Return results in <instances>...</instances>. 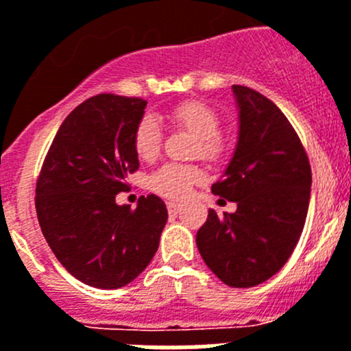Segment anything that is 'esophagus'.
Here are the masks:
<instances>
[{"label": "esophagus", "mask_w": 351, "mask_h": 351, "mask_svg": "<svg viewBox=\"0 0 351 351\" xmlns=\"http://www.w3.org/2000/svg\"><path fill=\"white\" fill-rule=\"evenodd\" d=\"M180 210H182V205H180L178 201H167V212H169V215H176Z\"/></svg>", "instance_id": "1"}]
</instances>
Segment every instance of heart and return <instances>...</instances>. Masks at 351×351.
<instances>
[{
  "label": "heart",
  "mask_w": 351,
  "mask_h": 351,
  "mask_svg": "<svg viewBox=\"0 0 351 351\" xmlns=\"http://www.w3.org/2000/svg\"><path fill=\"white\" fill-rule=\"evenodd\" d=\"M169 118L176 125L184 127L197 138V152L201 157L217 158L222 152V141L219 138L221 120L217 112L206 104L197 100H187L171 109ZM162 143V132L154 117H145L139 120L134 130V148L139 158L152 160L157 157ZM205 178V173L196 166H182V164H166L152 175L150 185L155 193L166 197H184L191 193L194 184Z\"/></svg>",
  "instance_id": "1"
}]
</instances>
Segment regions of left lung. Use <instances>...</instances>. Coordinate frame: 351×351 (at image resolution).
<instances>
[{
    "instance_id": "8db88e82",
    "label": "left lung",
    "mask_w": 351,
    "mask_h": 351,
    "mask_svg": "<svg viewBox=\"0 0 351 351\" xmlns=\"http://www.w3.org/2000/svg\"><path fill=\"white\" fill-rule=\"evenodd\" d=\"M239 138L212 193L237 212L208 219L196 245L208 268L231 288H251L276 276L293 252L311 197V166L288 118L272 100L247 86H231Z\"/></svg>"
}]
</instances>
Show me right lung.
Wrapping results in <instances>:
<instances>
[{
    "label": "right lung",
    "instance_id": "add662e5",
    "mask_svg": "<svg viewBox=\"0 0 351 351\" xmlns=\"http://www.w3.org/2000/svg\"><path fill=\"white\" fill-rule=\"evenodd\" d=\"M143 99L100 93L60 125L36 182V215L58 261L93 288L132 282L158 249L167 221L164 201L141 196L118 205L127 176L139 167L134 130Z\"/></svg>",
    "mask_w": 351,
    "mask_h": 351
}]
</instances>
